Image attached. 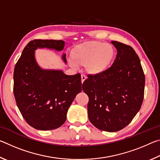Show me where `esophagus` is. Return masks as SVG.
Returning a JSON list of instances; mask_svg holds the SVG:
<instances>
[{
    "label": "esophagus",
    "instance_id": "esophagus-1",
    "mask_svg": "<svg viewBox=\"0 0 160 160\" xmlns=\"http://www.w3.org/2000/svg\"><path fill=\"white\" fill-rule=\"evenodd\" d=\"M86 76L85 75H81V81H82V83H83V82L84 81H85V80H86Z\"/></svg>",
    "mask_w": 160,
    "mask_h": 160
}]
</instances>
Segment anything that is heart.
<instances>
[{
  "label": "heart",
  "instance_id": "b5f03b06",
  "mask_svg": "<svg viewBox=\"0 0 160 160\" xmlns=\"http://www.w3.org/2000/svg\"><path fill=\"white\" fill-rule=\"evenodd\" d=\"M72 67L85 66L88 73L97 75L104 73L110 67L115 57L112 45L102 42H91L78 45L70 53Z\"/></svg>",
  "mask_w": 160,
  "mask_h": 160
}]
</instances>
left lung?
Segmentation results:
<instances>
[{"label":"left lung","mask_w":160,"mask_h":160,"mask_svg":"<svg viewBox=\"0 0 160 160\" xmlns=\"http://www.w3.org/2000/svg\"><path fill=\"white\" fill-rule=\"evenodd\" d=\"M117 55L104 73L88 75L82 90L89 97L88 117L99 130L116 132L125 128L139 112L144 97L145 78L133 48L112 41Z\"/></svg>","instance_id":"left-lung-1"}]
</instances>
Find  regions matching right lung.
Returning <instances> with one entry per match:
<instances>
[{
  "label": "right lung",
  "instance_id": "add662e5",
  "mask_svg": "<svg viewBox=\"0 0 160 160\" xmlns=\"http://www.w3.org/2000/svg\"><path fill=\"white\" fill-rule=\"evenodd\" d=\"M64 46L62 40H33L15 65L13 92L17 106L27 123L38 130L48 131L63 125L68 108L82 91L79 73L67 75L61 70L43 69L35 58L37 48L61 51ZM62 60L67 63L66 53Z\"/></svg>",
  "mask_w": 160,
  "mask_h": 160
}]
</instances>
